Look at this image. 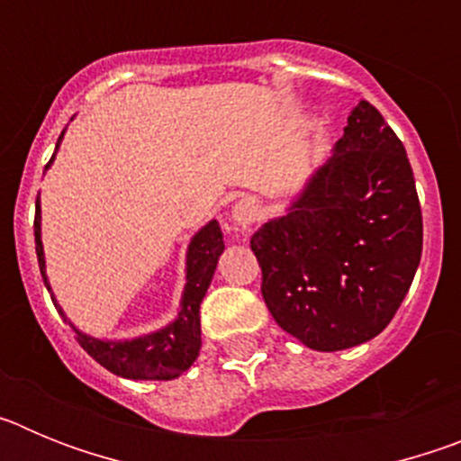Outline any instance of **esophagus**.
<instances>
[{
	"label": "esophagus",
	"mask_w": 461,
	"mask_h": 461,
	"mask_svg": "<svg viewBox=\"0 0 461 461\" xmlns=\"http://www.w3.org/2000/svg\"><path fill=\"white\" fill-rule=\"evenodd\" d=\"M230 221L238 230H249L256 221H258V205H256L254 198H242L233 205L230 210Z\"/></svg>",
	"instance_id": "1"
}]
</instances>
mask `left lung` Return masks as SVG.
Wrapping results in <instances>:
<instances>
[{
	"label": "left lung",
	"mask_w": 461,
	"mask_h": 461,
	"mask_svg": "<svg viewBox=\"0 0 461 461\" xmlns=\"http://www.w3.org/2000/svg\"><path fill=\"white\" fill-rule=\"evenodd\" d=\"M251 251L272 319L313 351L365 344L393 321L420 266L422 212L404 145L369 101Z\"/></svg>",
	"instance_id": "8db88e82"
}]
</instances>
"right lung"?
I'll return each instance as SVG.
<instances>
[{
    "mask_svg": "<svg viewBox=\"0 0 461 461\" xmlns=\"http://www.w3.org/2000/svg\"><path fill=\"white\" fill-rule=\"evenodd\" d=\"M64 133H67V129H64L59 140H57L55 154L59 145H62ZM55 154H52L46 170L55 161ZM34 238L41 276H43V284H46L48 293H50L57 312L62 313L64 321L71 325L78 344L83 346L94 360L99 362L101 367H105L115 376L131 378V381H173V378L182 376L194 365L203 344L201 303L207 288H210L214 270H217L219 256L223 254V233L217 219L207 221L189 240L185 267L186 284L180 297L177 316L168 325H164V328L148 332V335L133 337V339H99V337L87 335V332H83V330H78L71 323V319L64 313L62 304L57 303L50 281H48L46 254H43V240H41V198H36Z\"/></svg>",
    "mask_w": 461,
    "mask_h": 461,
    "instance_id": "obj_1",
    "label": "right lung"
}]
</instances>
